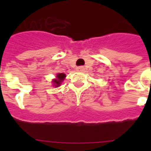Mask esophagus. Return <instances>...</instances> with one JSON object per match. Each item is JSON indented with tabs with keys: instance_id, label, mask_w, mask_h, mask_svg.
Listing matches in <instances>:
<instances>
[{
	"instance_id": "esophagus-1",
	"label": "esophagus",
	"mask_w": 151,
	"mask_h": 151,
	"mask_svg": "<svg viewBox=\"0 0 151 151\" xmlns=\"http://www.w3.org/2000/svg\"><path fill=\"white\" fill-rule=\"evenodd\" d=\"M76 70L78 71H83L84 70V67H83V66H78V67L76 68Z\"/></svg>"
}]
</instances>
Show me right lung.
<instances>
[{
    "mask_svg": "<svg viewBox=\"0 0 151 151\" xmlns=\"http://www.w3.org/2000/svg\"><path fill=\"white\" fill-rule=\"evenodd\" d=\"M66 78V74L63 73H57L56 75V78L55 79H53L52 81V82L55 85V87H59V85H61V83L63 82V81Z\"/></svg>",
    "mask_w": 151,
    "mask_h": 151,
    "instance_id": "add662e5",
    "label": "right lung"
}]
</instances>
